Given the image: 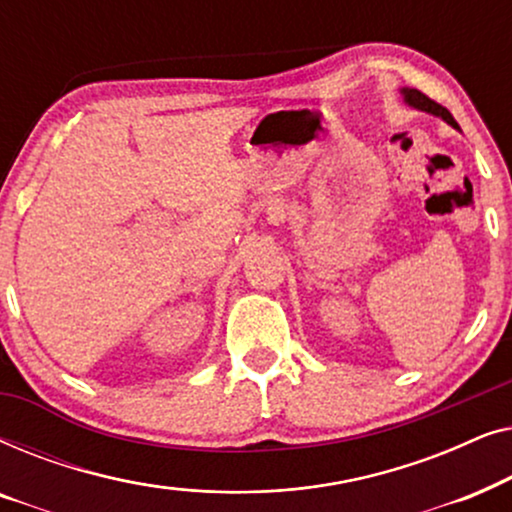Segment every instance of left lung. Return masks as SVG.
Returning <instances> with one entry per match:
<instances>
[{
    "mask_svg": "<svg viewBox=\"0 0 512 512\" xmlns=\"http://www.w3.org/2000/svg\"><path fill=\"white\" fill-rule=\"evenodd\" d=\"M403 95H405V102L412 104V107H417V109H422V111H431V114L440 116V118H443V121L454 125V128H459L457 121H454L450 111H447L445 107H440L438 102H433L431 97H426L424 93H419V90H415V88H405Z\"/></svg>",
    "mask_w": 512,
    "mask_h": 512,
    "instance_id": "1",
    "label": "left lung"
}]
</instances>
